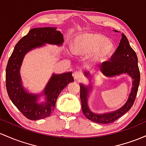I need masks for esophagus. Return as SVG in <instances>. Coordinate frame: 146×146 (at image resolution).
Masks as SVG:
<instances>
[{"label": "esophagus", "instance_id": "34e87169", "mask_svg": "<svg viewBox=\"0 0 146 146\" xmlns=\"http://www.w3.org/2000/svg\"><path fill=\"white\" fill-rule=\"evenodd\" d=\"M72 75H73L74 78L75 80H80L83 78V74H82V73L78 71H76L74 72H73Z\"/></svg>", "mask_w": 146, "mask_h": 146}]
</instances>
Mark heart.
Masks as SVG:
<instances>
[{"label": "heart", "instance_id": "1", "mask_svg": "<svg viewBox=\"0 0 146 146\" xmlns=\"http://www.w3.org/2000/svg\"><path fill=\"white\" fill-rule=\"evenodd\" d=\"M113 50V45L108 38L101 34H82L77 36L74 42V51L83 56H94L95 59L104 60Z\"/></svg>", "mask_w": 146, "mask_h": 146}]
</instances>
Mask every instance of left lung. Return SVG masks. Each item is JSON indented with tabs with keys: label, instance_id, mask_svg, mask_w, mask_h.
I'll use <instances>...</instances> for the list:
<instances>
[{
	"label": "left lung",
	"instance_id": "left-lung-1",
	"mask_svg": "<svg viewBox=\"0 0 146 146\" xmlns=\"http://www.w3.org/2000/svg\"><path fill=\"white\" fill-rule=\"evenodd\" d=\"M101 70L108 76L127 73L134 79L132 91L125 104L117 111L104 114H94L90 110L87 99L89 90L87 87L80 84V98L82 111L84 115L94 122L103 124L111 123L128 112L133 106L140 82V72L138 67L137 56L133 49L130 47L128 40L124 34H122L119 45L110 57V60L104 61L101 67ZM86 74L88 75V74L86 73Z\"/></svg>",
	"mask_w": 146,
	"mask_h": 146
}]
</instances>
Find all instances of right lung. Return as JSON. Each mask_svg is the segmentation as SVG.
Listing matches in <instances>:
<instances>
[{
    "instance_id": "obj_1",
    "label": "right lung",
    "mask_w": 146,
    "mask_h": 146,
    "mask_svg": "<svg viewBox=\"0 0 146 146\" xmlns=\"http://www.w3.org/2000/svg\"><path fill=\"white\" fill-rule=\"evenodd\" d=\"M56 29V27H40L30 29L29 33L16 43L6 67V88L9 99L25 117L30 120L50 116L60 93L68 83L74 81L72 72L52 75L44 90L47 99L44 104H38V96L29 94L21 86L19 70L25 54L45 43L63 44V34Z\"/></svg>"
}]
</instances>
